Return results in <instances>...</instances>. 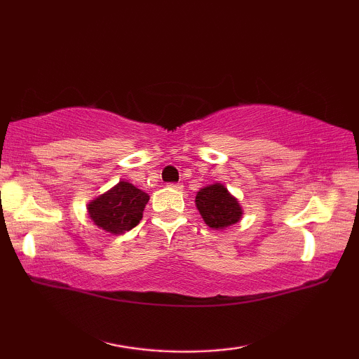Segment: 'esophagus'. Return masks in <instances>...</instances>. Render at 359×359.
<instances>
[{"label": "esophagus", "instance_id": "1", "mask_svg": "<svg viewBox=\"0 0 359 359\" xmlns=\"http://www.w3.org/2000/svg\"><path fill=\"white\" fill-rule=\"evenodd\" d=\"M169 188H174V190H182V185L180 184H169Z\"/></svg>", "mask_w": 359, "mask_h": 359}]
</instances>
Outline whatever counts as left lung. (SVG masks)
Returning <instances> with one entry per match:
<instances>
[{"mask_svg": "<svg viewBox=\"0 0 359 359\" xmlns=\"http://www.w3.org/2000/svg\"><path fill=\"white\" fill-rule=\"evenodd\" d=\"M196 208L199 214L214 229H223L238 223L242 209L236 198L231 196L226 188L220 184L209 185L196 194Z\"/></svg>", "mask_w": 359, "mask_h": 359, "instance_id": "1", "label": "left lung"}]
</instances>
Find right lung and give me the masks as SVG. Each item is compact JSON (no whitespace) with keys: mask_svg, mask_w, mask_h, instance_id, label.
<instances>
[{"mask_svg":"<svg viewBox=\"0 0 359 359\" xmlns=\"http://www.w3.org/2000/svg\"><path fill=\"white\" fill-rule=\"evenodd\" d=\"M149 203V194L128 182H118L112 190L88 204V215L107 233L123 234L137 226Z\"/></svg>","mask_w":359,"mask_h":359,"instance_id":"1","label":"right lung"}]
</instances>
